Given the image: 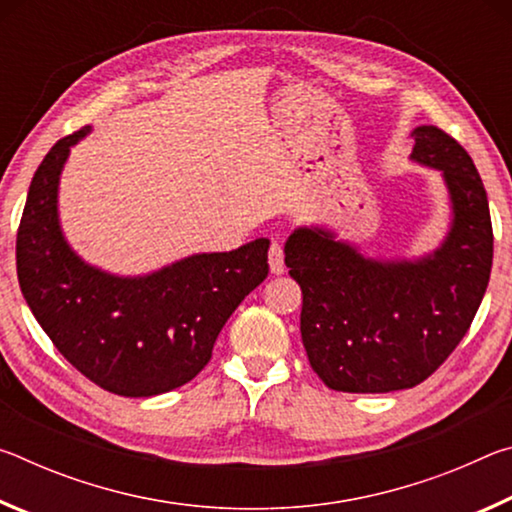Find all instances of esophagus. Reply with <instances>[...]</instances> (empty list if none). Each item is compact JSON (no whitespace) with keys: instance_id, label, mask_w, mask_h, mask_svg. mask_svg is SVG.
<instances>
[{"instance_id":"34e87169","label":"esophagus","mask_w":512,"mask_h":512,"mask_svg":"<svg viewBox=\"0 0 512 512\" xmlns=\"http://www.w3.org/2000/svg\"><path fill=\"white\" fill-rule=\"evenodd\" d=\"M268 266H271L273 275L284 273V253L280 244H271V248H268Z\"/></svg>"}]
</instances>
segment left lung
Wrapping results in <instances>:
<instances>
[{"mask_svg":"<svg viewBox=\"0 0 512 512\" xmlns=\"http://www.w3.org/2000/svg\"><path fill=\"white\" fill-rule=\"evenodd\" d=\"M411 160L443 173L452 221L415 259H375L320 225L296 228L284 264L302 289L311 368L343 393H391L427 379L461 343L488 289L492 223L479 171L454 137L413 128Z\"/></svg>","mask_w":512,"mask_h":512,"instance_id":"left-lung-1","label":"left lung"}]
</instances>
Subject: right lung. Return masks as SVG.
Returning a JSON list of instances; mask_svg holds the SVG:
<instances>
[{
    "mask_svg": "<svg viewBox=\"0 0 512 512\" xmlns=\"http://www.w3.org/2000/svg\"><path fill=\"white\" fill-rule=\"evenodd\" d=\"M90 126L58 140L31 180L17 230V280L58 352L94 384L124 397L169 393L212 359L241 300L268 275V239L198 253L124 277L74 253L60 228V173Z\"/></svg>",
    "mask_w": 512,
    "mask_h": 512,
    "instance_id": "obj_1",
    "label": "right lung"
}]
</instances>
